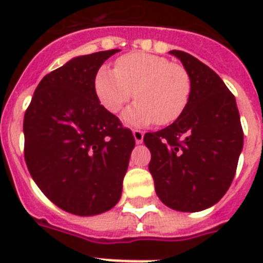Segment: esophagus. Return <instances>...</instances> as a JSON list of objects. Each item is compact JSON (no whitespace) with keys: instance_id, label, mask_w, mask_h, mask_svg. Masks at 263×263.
<instances>
[{"instance_id":"34e87169","label":"esophagus","mask_w":263,"mask_h":263,"mask_svg":"<svg viewBox=\"0 0 263 263\" xmlns=\"http://www.w3.org/2000/svg\"><path fill=\"white\" fill-rule=\"evenodd\" d=\"M132 134H134V138H135L136 143L139 144V143H142V142H143V136H144L143 132L138 131V129H134V132H132Z\"/></svg>"}]
</instances>
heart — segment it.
Returning <instances> with one entry per match:
<instances>
[{"label":"heart","mask_w":263,"mask_h":263,"mask_svg":"<svg viewBox=\"0 0 263 263\" xmlns=\"http://www.w3.org/2000/svg\"><path fill=\"white\" fill-rule=\"evenodd\" d=\"M95 94L105 109L117 113L134 97L138 98L124 111L128 125L142 127L173 123L191 97V78L187 69L161 55L135 51L120 57L116 69L102 67L94 80Z\"/></svg>","instance_id":"1"}]
</instances>
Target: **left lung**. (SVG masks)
I'll list each match as a JSON object with an SVG mask.
<instances>
[{
    "label": "left lung",
    "mask_w": 263,
    "mask_h": 263,
    "mask_svg": "<svg viewBox=\"0 0 263 263\" xmlns=\"http://www.w3.org/2000/svg\"><path fill=\"white\" fill-rule=\"evenodd\" d=\"M191 78L187 107L169 127L143 138L148 171L162 203L200 212L228 191L243 148L236 99L216 72L185 51L172 50Z\"/></svg>",
    "instance_id": "obj_1"
}]
</instances>
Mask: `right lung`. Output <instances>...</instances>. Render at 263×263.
Returning a JSON list of instances; mask_svg holds the SVG:
<instances>
[{"label":"right lung","mask_w":263,"mask_h":263,"mask_svg":"<svg viewBox=\"0 0 263 263\" xmlns=\"http://www.w3.org/2000/svg\"><path fill=\"white\" fill-rule=\"evenodd\" d=\"M117 49L79 55L47 73L27 107L24 158L49 199L76 216L120 200L135 139L95 94L97 72Z\"/></svg>","instance_id":"1"}]
</instances>
